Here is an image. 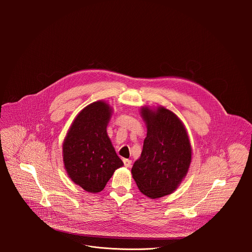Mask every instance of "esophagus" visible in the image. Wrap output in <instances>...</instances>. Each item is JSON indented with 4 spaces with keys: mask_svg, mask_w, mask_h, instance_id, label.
<instances>
[{
    "mask_svg": "<svg viewBox=\"0 0 252 252\" xmlns=\"http://www.w3.org/2000/svg\"><path fill=\"white\" fill-rule=\"evenodd\" d=\"M124 164H125V166L129 167V166L131 165V160H130V159H126V158H125V159H124Z\"/></svg>",
    "mask_w": 252,
    "mask_h": 252,
    "instance_id": "34e87169",
    "label": "esophagus"
}]
</instances>
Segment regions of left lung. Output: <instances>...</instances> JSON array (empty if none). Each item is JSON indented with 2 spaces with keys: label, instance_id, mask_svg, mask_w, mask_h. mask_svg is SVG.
Wrapping results in <instances>:
<instances>
[{
  "label": "left lung",
  "instance_id": "obj_1",
  "mask_svg": "<svg viewBox=\"0 0 252 252\" xmlns=\"http://www.w3.org/2000/svg\"><path fill=\"white\" fill-rule=\"evenodd\" d=\"M141 117L148 133L131 174L138 189L150 198L172 193L186 177L191 162V146L183 122L163 106H143Z\"/></svg>",
  "mask_w": 252,
  "mask_h": 252
}]
</instances>
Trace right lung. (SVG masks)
<instances>
[{
  "mask_svg": "<svg viewBox=\"0 0 252 252\" xmlns=\"http://www.w3.org/2000/svg\"><path fill=\"white\" fill-rule=\"evenodd\" d=\"M112 107L94 101L71 124L63 143V158L67 175L88 192L101 191L115 170L124 165L107 135Z\"/></svg>",
  "mask_w": 252,
  "mask_h": 252,
  "instance_id": "obj_1",
  "label": "right lung"
}]
</instances>
